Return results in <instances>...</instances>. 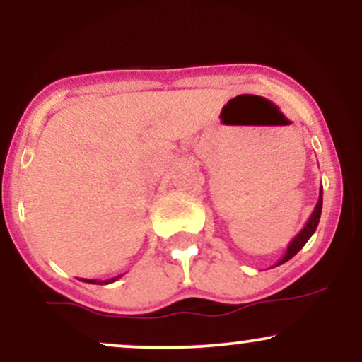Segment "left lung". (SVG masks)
<instances>
[{
	"mask_svg": "<svg viewBox=\"0 0 362 362\" xmlns=\"http://www.w3.org/2000/svg\"><path fill=\"white\" fill-rule=\"evenodd\" d=\"M322 204H323V190L320 189L318 202H317V206H315V209H313V213H311L310 219L306 221L305 228H303L300 233H298L293 240H291L288 248H286V253L282 255V259L277 262L276 265H281V264H284V262H288L289 259H293V257L296 255V253L300 252L303 247H305V243L308 242V240L311 238V235H313L315 230H317L318 221H320V214H322Z\"/></svg>",
	"mask_w": 362,
	"mask_h": 362,
	"instance_id": "1",
	"label": "left lung"
}]
</instances>
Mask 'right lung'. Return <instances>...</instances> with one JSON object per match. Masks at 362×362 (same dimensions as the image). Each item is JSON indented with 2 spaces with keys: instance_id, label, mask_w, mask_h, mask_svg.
<instances>
[{
  "instance_id": "1",
  "label": "right lung",
  "mask_w": 362,
  "mask_h": 362,
  "mask_svg": "<svg viewBox=\"0 0 362 362\" xmlns=\"http://www.w3.org/2000/svg\"><path fill=\"white\" fill-rule=\"evenodd\" d=\"M120 276L117 277H112V279H107V281H97V279H83V282H90V284H110V282L117 281Z\"/></svg>"
}]
</instances>
